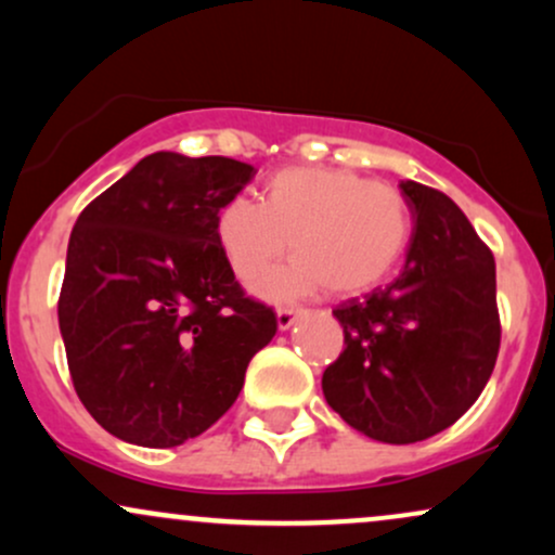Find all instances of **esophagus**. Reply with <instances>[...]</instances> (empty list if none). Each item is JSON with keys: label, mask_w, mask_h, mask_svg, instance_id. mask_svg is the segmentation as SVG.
<instances>
[{"label": "esophagus", "mask_w": 555, "mask_h": 555, "mask_svg": "<svg viewBox=\"0 0 555 555\" xmlns=\"http://www.w3.org/2000/svg\"><path fill=\"white\" fill-rule=\"evenodd\" d=\"M297 313H299V310H295V308H279V310H276V323H279V328H282V331L289 328L292 323H295Z\"/></svg>", "instance_id": "1"}]
</instances>
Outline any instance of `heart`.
<instances>
[{"label": "heart", "instance_id": "obj_1", "mask_svg": "<svg viewBox=\"0 0 555 555\" xmlns=\"http://www.w3.org/2000/svg\"><path fill=\"white\" fill-rule=\"evenodd\" d=\"M216 240L240 282H256L286 253L289 266L258 289L289 297L323 286L354 297L386 282L412 240V211L401 190L358 171L289 167L266 182L263 203L232 197L216 214Z\"/></svg>", "mask_w": 555, "mask_h": 555}]
</instances>
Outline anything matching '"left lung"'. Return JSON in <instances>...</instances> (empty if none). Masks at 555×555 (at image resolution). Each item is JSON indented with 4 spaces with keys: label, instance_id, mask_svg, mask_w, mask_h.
Returning <instances> with one entry per match:
<instances>
[{
    "label": "left lung",
    "instance_id": "left-lung-1",
    "mask_svg": "<svg viewBox=\"0 0 555 555\" xmlns=\"http://www.w3.org/2000/svg\"><path fill=\"white\" fill-rule=\"evenodd\" d=\"M415 216L404 271L386 289L336 305L344 349L323 397L347 425L415 443L454 425L486 388L501 347L495 260L462 208L399 182Z\"/></svg>",
    "mask_w": 555,
    "mask_h": 555
}]
</instances>
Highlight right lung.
<instances>
[{
    "label": "right lung",
    "mask_w": 555,
    "mask_h": 555,
    "mask_svg": "<svg viewBox=\"0 0 555 555\" xmlns=\"http://www.w3.org/2000/svg\"><path fill=\"white\" fill-rule=\"evenodd\" d=\"M253 177L234 158L158 151L75 221L60 331L75 391L112 436L149 449L201 436L276 334L216 240V214Z\"/></svg>",
    "instance_id": "add662e5"
}]
</instances>
